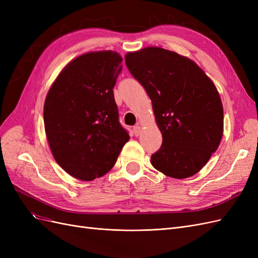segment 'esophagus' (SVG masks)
<instances>
[{"label": "esophagus", "instance_id": "34e87169", "mask_svg": "<svg viewBox=\"0 0 258 258\" xmlns=\"http://www.w3.org/2000/svg\"><path fill=\"white\" fill-rule=\"evenodd\" d=\"M134 132H135V136H139L140 132H141V127L139 126V124H136V126L134 127Z\"/></svg>", "mask_w": 258, "mask_h": 258}]
</instances>
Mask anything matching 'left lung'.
I'll return each instance as SVG.
<instances>
[{
  "instance_id": "obj_1",
  "label": "left lung",
  "mask_w": 258,
  "mask_h": 258,
  "mask_svg": "<svg viewBox=\"0 0 258 258\" xmlns=\"http://www.w3.org/2000/svg\"><path fill=\"white\" fill-rule=\"evenodd\" d=\"M124 60L151 98L162 135L153 167L174 178L196 174L223 137L224 111L215 85L192 60L160 47L128 52Z\"/></svg>"
}]
</instances>
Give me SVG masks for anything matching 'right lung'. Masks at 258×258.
Segmentation results:
<instances>
[{
    "mask_svg": "<svg viewBox=\"0 0 258 258\" xmlns=\"http://www.w3.org/2000/svg\"><path fill=\"white\" fill-rule=\"evenodd\" d=\"M121 61L112 50L82 54L62 70L45 100V132L53 158L82 181L107 173L129 141L113 92Z\"/></svg>",
    "mask_w": 258,
    "mask_h": 258,
    "instance_id": "add662e5",
    "label": "right lung"
}]
</instances>
